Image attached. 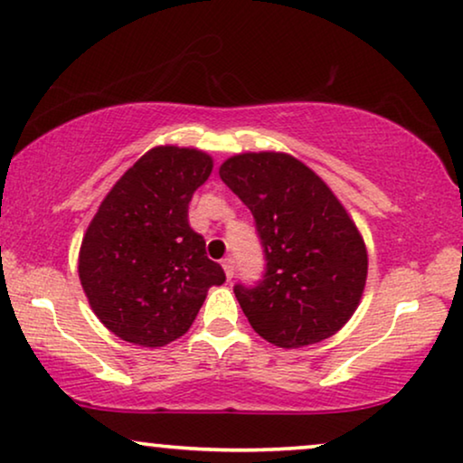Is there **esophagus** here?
<instances>
[{
    "instance_id": "esophagus-1",
    "label": "esophagus",
    "mask_w": 463,
    "mask_h": 463,
    "mask_svg": "<svg viewBox=\"0 0 463 463\" xmlns=\"http://www.w3.org/2000/svg\"><path fill=\"white\" fill-rule=\"evenodd\" d=\"M221 265H223V269H225V276H227V280H232L233 274H236V271H233V259H232V257H225L223 261H221Z\"/></svg>"
}]
</instances>
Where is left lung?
Returning a JSON list of instances; mask_svg holds the SVG:
<instances>
[{
  "label": "left lung",
  "instance_id": "8db88e82",
  "mask_svg": "<svg viewBox=\"0 0 463 463\" xmlns=\"http://www.w3.org/2000/svg\"><path fill=\"white\" fill-rule=\"evenodd\" d=\"M221 181L249 206L265 252V274L233 293L255 333L278 347L328 339L363 297L366 246L325 181L288 154H240Z\"/></svg>",
  "mask_w": 463,
  "mask_h": 463
}]
</instances>
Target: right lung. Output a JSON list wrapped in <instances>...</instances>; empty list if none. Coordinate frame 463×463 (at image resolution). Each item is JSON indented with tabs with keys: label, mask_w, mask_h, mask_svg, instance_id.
<instances>
[{
	"label": "right lung",
	"mask_w": 463,
	"mask_h": 463,
	"mask_svg": "<svg viewBox=\"0 0 463 463\" xmlns=\"http://www.w3.org/2000/svg\"><path fill=\"white\" fill-rule=\"evenodd\" d=\"M213 173L200 149L162 145L126 170L100 202L80 249L92 312L119 339L162 347L192 326L225 271L189 227L192 195Z\"/></svg>",
	"instance_id": "right-lung-1"
}]
</instances>
